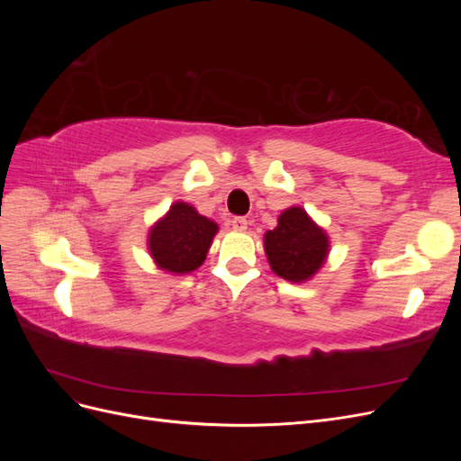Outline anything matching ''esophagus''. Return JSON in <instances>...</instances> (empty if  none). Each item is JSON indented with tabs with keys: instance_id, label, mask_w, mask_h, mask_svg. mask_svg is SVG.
I'll use <instances>...</instances> for the list:
<instances>
[{
	"instance_id": "esophagus-1",
	"label": "esophagus",
	"mask_w": 461,
	"mask_h": 461,
	"mask_svg": "<svg viewBox=\"0 0 461 461\" xmlns=\"http://www.w3.org/2000/svg\"><path fill=\"white\" fill-rule=\"evenodd\" d=\"M230 225L234 230H246L248 229V219L246 217H234L230 221Z\"/></svg>"
}]
</instances>
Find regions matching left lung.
<instances>
[{"label":"left lung","mask_w":461,"mask_h":461,"mask_svg":"<svg viewBox=\"0 0 461 461\" xmlns=\"http://www.w3.org/2000/svg\"><path fill=\"white\" fill-rule=\"evenodd\" d=\"M329 252L327 234L302 207H290L278 225L265 234V254L271 269L292 283L308 281L323 265Z\"/></svg>","instance_id":"8db88e82"}]
</instances>
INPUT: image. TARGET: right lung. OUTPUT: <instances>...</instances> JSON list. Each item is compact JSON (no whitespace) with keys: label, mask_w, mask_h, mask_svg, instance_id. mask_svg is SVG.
<instances>
[{"label":"right lung","mask_w":461,"mask_h":461,"mask_svg":"<svg viewBox=\"0 0 461 461\" xmlns=\"http://www.w3.org/2000/svg\"><path fill=\"white\" fill-rule=\"evenodd\" d=\"M217 225L188 203L171 205L149 232V252L161 269L190 273L198 269L212 246Z\"/></svg>","instance_id":"1"}]
</instances>
